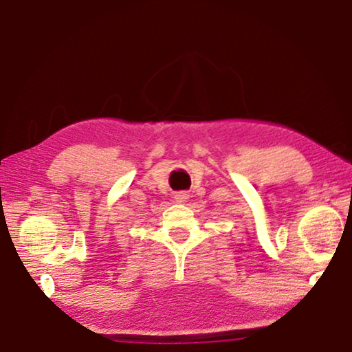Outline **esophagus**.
Returning a JSON list of instances; mask_svg holds the SVG:
<instances>
[{
    "label": "esophagus",
    "mask_w": 352,
    "mask_h": 352,
    "mask_svg": "<svg viewBox=\"0 0 352 352\" xmlns=\"http://www.w3.org/2000/svg\"><path fill=\"white\" fill-rule=\"evenodd\" d=\"M175 199L179 201V203H184V201L188 199V193H186V191H179V193H175Z\"/></svg>",
    "instance_id": "esophagus-1"
}]
</instances>
